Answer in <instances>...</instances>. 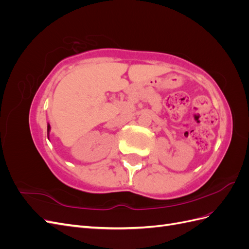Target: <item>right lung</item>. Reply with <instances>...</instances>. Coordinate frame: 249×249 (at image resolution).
<instances>
[{
	"mask_svg": "<svg viewBox=\"0 0 249 249\" xmlns=\"http://www.w3.org/2000/svg\"><path fill=\"white\" fill-rule=\"evenodd\" d=\"M50 129H51V127H50V124L48 125V137H49V132H50Z\"/></svg>",
	"mask_w": 249,
	"mask_h": 249,
	"instance_id": "obj_1",
	"label": "right lung"
}]
</instances>
